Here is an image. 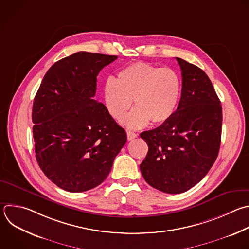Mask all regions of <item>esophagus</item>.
<instances>
[{"label": "esophagus", "mask_w": 249, "mask_h": 249, "mask_svg": "<svg viewBox=\"0 0 249 249\" xmlns=\"http://www.w3.org/2000/svg\"><path fill=\"white\" fill-rule=\"evenodd\" d=\"M137 137H138V135H137L136 133L131 132V131L127 132V138H128V141H133V140H134V139H136Z\"/></svg>", "instance_id": "34e87169"}]
</instances>
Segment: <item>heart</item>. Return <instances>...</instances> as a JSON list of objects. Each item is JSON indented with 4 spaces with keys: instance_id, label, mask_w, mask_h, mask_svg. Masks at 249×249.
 <instances>
[{
    "instance_id": "b5f03b06",
    "label": "heart",
    "mask_w": 249,
    "mask_h": 249,
    "mask_svg": "<svg viewBox=\"0 0 249 249\" xmlns=\"http://www.w3.org/2000/svg\"><path fill=\"white\" fill-rule=\"evenodd\" d=\"M181 95V80L171 68L145 62L131 63L117 72L115 80H107L104 88L106 107L121 122L134 100L135 109L127 117L131 129L166 122L175 112Z\"/></svg>"
}]
</instances>
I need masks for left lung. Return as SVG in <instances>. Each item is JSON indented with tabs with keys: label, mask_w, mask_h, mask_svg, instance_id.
Listing matches in <instances>:
<instances>
[{
	"label": "left lung",
	"mask_w": 249,
	"mask_h": 249,
	"mask_svg": "<svg viewBox=\"0 0 249 249\" xmlns=\"http://www.w3.org/2000/svg\"><path fill=\"white\" fill-rule=\"evenodd\" d=\"M182 71L177 110L159 127L142 132L148 151L140 165L145 182L166 194L184 193L208 173L221 143L222 107L206 73L176 57Z\"/></svg>",
	"instance_id": "1"
}]
</instances>
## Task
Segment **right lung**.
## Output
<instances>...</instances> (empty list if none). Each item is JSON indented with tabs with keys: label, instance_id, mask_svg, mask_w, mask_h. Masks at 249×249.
<instances>
[{
	"label": "right lung",
	"instance_id": "1",
	"mask_svg": "<svg viewBox=\"0 0 249 249\" xmlns=\"http://www.w3.org/2000/svg\"><path fill=\"white\" fill-rule=\"evenodd\" d=\"M117 58L78 52L45 74L32 109L36 159L60 189L81 193L101 185L127 141L107 107L94 100L97 76Z\"/></svg>",
	"mask_w": 249,
	"mask_h": 249
}]
</instances>
